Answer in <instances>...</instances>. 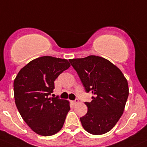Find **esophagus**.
Wrapping results in <instances>:
<instances>
[{
	"label": "esophagus",
	"mask_w": 147,
	"mask_h": 147,
	"mask_svg": "<svg viewBox=\"0 0 147 147\" xmlns=\"http://www.w3.org/2000/svg\"><path fill=\"white\" fill-rule=\"evenodd\" d=\"M79 102H80V101H79L78 99H76V100H75L72 101V104L73 105H76V104H77V103H79Z\"/></svg>",
	"instance_id": "esophagus-1"
}]
</instances>
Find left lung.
Masks as SVG:
<instances>
[{
	"label": "left lung",
	"instance_id": "obj_1",
	"mask_svg": "<svg viewBox=\"0 0 147 147\" xmlns=\"http://www.w3.org/2000/svg\"><path fill=\"white\" fill-rule=\"evenodd\" d=\"M92 101L85 102L86 115L80 118L83 128L92 135H102L114 128L123 114L129 94L126 78L118 67L105 58L88 56L70 59Z\"/></svg>",
	"mask_w": 147,
	"mask_h": 147
}]
</instances>
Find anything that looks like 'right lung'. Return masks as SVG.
<instances>
[{"instance_id":"1","label":"right lung","mask_w":147,"mask_h":147,"mask_svg":"<svg viewBox=\"0 0 147 147\" xmlns=\"http://www.w3.org/2000/svg\"><path fill=\"white\" fill-rule=\"evenodd\" d=\"M70 66L66 59L41 56L22 67L14 79L16 106L24 121L38 135L51 136L63 128L70 102L49 95L56 79Z\"/></svg>"}]
</instances>
